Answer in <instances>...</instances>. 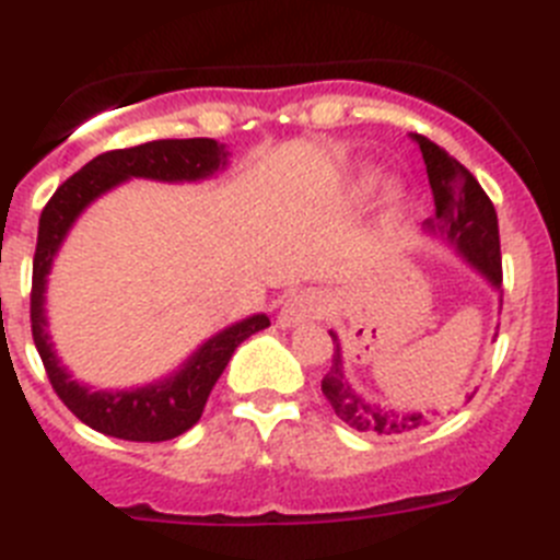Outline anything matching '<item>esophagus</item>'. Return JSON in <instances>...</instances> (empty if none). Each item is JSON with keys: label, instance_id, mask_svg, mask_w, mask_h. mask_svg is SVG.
I'll use <instances>...</instances> for the list:
<instances>
[{"label": "esophagus", "instance_id": "34e87169", "mask_svg": "<svg viewBox=\"0 0 560 560\" xmlns=\"http://www.w3.org/2000/svg\"><path fill=\"white\" fill-rule=\"evenodd\" d=\"M328 311V300L323 296V291L305 289L291 294L289 300L280 308V316H277V323L283 325V328H296V325L308 323V319H319Z\"/></svg>", "mask_w": 560, "mask_h": 560}]
</instances>
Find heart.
<instances>
[{
  "label": "heart",
  "instance_id": "b5f03b06",
  "mask_svg": "<svg viewBox=\"0 0 560 560\" xmlns=\"http://www.w3.org/2000/svg\"><path fill=\"white\" fill-rule=\"evenodd\" d=\"M375 182H378V176H375V171H364L359 173L353 182H350V190H348V199L350 201H364L370 196V192L375 190ZM404 199V190H400L398 185H389L387 190V201L389 205H398V201Z\"/></svg>",
  "mask_w": 560,
  "mask_h": 560
}]
</instances>
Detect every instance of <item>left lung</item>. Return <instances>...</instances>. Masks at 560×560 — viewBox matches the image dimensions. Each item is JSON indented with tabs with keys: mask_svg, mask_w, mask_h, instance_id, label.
Returning <instances> with one entry per match:
<instances>
[{
	"mask_svg": "<svg viewBox=\"0 0 560 560\" xmlns=\"http://www.w3.org/2000/svg\"><path fill=\"white\" fill-rule=\"evenodd\" d=\"M412 140L420 145L423 162H427L429 185L434 196V219H427V232L443 237L452 244L459 255L485 275V280L493 289H502V252H499V224L497 210L491 199L485 196L479 182L474 179L468 167L459 165L454 156H448L438 142L412 133ZM334 339V359L330 370L323 378V393L334 412L339 415L350 429L355 432H373V434H404L412 429L423 427L427 418L420 412H395V409L370 404L361 395L353 393L350 381L345 378L341 370V353L336 334L330 330Z\"/></svg>",
	"mask_w": 560,
	"mask_h": 560,
	"instance_id": "left-lung-1",
	"label": "left lung"
}]
</instances>
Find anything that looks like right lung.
Listing matches in <instances>:
<instances>
[{"mask_svg":"<svg viewBox=\"0 0 560 560\" xmlns=\"http://www.w3.org/2000/svg\"><path fill=\"white\" fill-rule=\"evenodd\" d=\"M226 148L207 137L192 140H153L120 151H106L72 173L47 201L38 219L36 257H33V291H30V328L33 341L44 361L47 378L56 389L63 407L83 420L95 432L108 438L133 440V443H162L185 434L196 427L210 398V389L230 364L232 353L244 339L257 330L269 328V316L255 314L244 323H235L207 339L190 359L182 364L179 373L162 378L156 384L120 393H92L89 387L69 378L67 370L58 364L47 334L44 316V289L58 246L67 237L69 226L86 210L97 196L112 190L114 185L142 176L160 182H196L207 179L219 167L226 165Z\"/></svg>","mask_w":560,"mask_h":560,"instance_id":"right-lung-1","label":"right lung"}]
</instances>
